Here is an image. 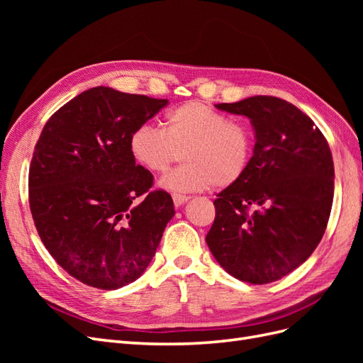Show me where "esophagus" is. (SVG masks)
Listing matches in <instances>:
<instances>
[{
  "mask_svg": "<svg viewBox=\"0 0 363 363\" xmlns=\"http://www.w3.org/2000/svg\"><path fill=\"white\" fill-rule=\"evenodd\" d=\"M188 200H189V196L180 195V194H172V201H174L175 207H180L182 204H184Z\"/></svg>",
  "mask_w": 363,
  "mask_h": 363,
  "instance_id": "34e87169",
  "label": "esophagus"
}]
</instances>
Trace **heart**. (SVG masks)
Returning a JSON list of instances; mask_svg holds the SVG:
<instances>
[{"instance_id":"b5f03b06","label":"heart","mask_w":363,"mask_h":363,"mask_svg":"<svg viewBox=\"0 0 363 363\" xmlns=\"http://www.w3.org/2000/svg\"><path fill=\"white\" fill-rule=\"evenodd\" d=\"M255 139L240 121L199 101L184 103L164 116L163 128L144 124L130 136L135 160L150 172H164L183 152V167L159 182L164 191L189 194L212 186L230 188L247 174Z\"/></svg>"}]
</instances>
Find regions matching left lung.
<instances>
[{
    "instance_id": "1",
    "label": "left lung",
    "mask_w": 363,
    "mask_h": 363,
    "mask_svg": "<svg viewBox=\"0 0 363 363\" xmlns=\"http://www.w3.org/2000/svg\"><path fill=\"white\" fill-rule=\"evenodd\" d=\"M255 130L250 168L219 192L206 242L230 276L251 284L280 280L320 244L330 216L335 167L313 121L276 96L215 104Z\"/></svg>"
}]
</instances>
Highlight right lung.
Returning <instances> with one entry per match:
<instances>
[{"label":"right lung","instance_id":"obj_1","mask_svg":"<svg viewBox=\"0 0 363 363\" xmlns=\"http://www.w3.org/2000/svg\"><path fill=\"white\" fill-rule=\"evenodd\" d=\"M167 104L96 86L60 107L39 136L28 175L33 221L54 260L87 286L115 291L139 279L175 213L130 151L131 133Z\"/></svg>","mask_w":363,"mask_h":363}]
</instances>
